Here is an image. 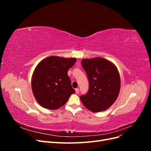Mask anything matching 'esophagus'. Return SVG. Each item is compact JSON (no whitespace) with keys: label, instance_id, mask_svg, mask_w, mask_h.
Segmentation results:
<instances>
[{"label":"esophagus","instance_id":"esophagus-1","mask_svg":"<svg viewBox=\"0 0 151 151\" xmlns=\"http://www.w3.org/2000/svg\"><path fill=\"white\" fill-rule=\"evenodd\" d=\"M75 91H76V94H78L79 92V88H76V89H75Z\"/></svg>","mask_w":151,"mask_h":151}]
</instances>
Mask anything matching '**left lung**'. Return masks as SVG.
Instances as JSON below:
<instances>
[{
    "mask_svg": "<svg viewBox=\"0 0 151 151\" xmlns=\"http://www.w3.org/2000/svg\"><path fill=\"white\" fill-rule=\"evenodd\" d=\"M89 80L86 94L81 96L84 106L93 112H100L110 107L120 90V77L116 67L101 57L84 58L81 61Z\"/></svg>",
    "mask_w": 151,
    "mask_h": 151,
    "instance_id": "1",
    "label": "left lung"
}]
</instances>
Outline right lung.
<instances>
[{
	"mask_svg": "<svg viewBox=\"0 0 151 151\" xmlns=\"http://www.w3.org/2000/svg\"><path fill=\"white\" fill-rule=\"evenodd\" d=\"M76 62V58L50 56L38 63L32 76L31 88L40 105L48 109H57L75 93L67 72Z\"/></svg>",
	"mask_w": 151,
	"mask_h": 151,
	"instance_id": "right-lung-1",
	"label": "right lung"
}]
</instances>
